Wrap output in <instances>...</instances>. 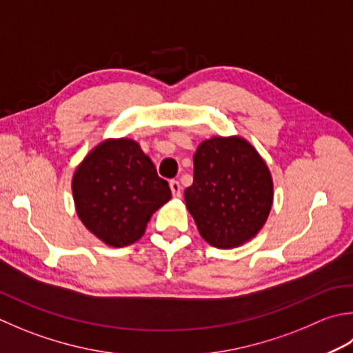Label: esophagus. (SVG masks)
Instances as JSON below:
<instances>
[{
	"mask_svg": "<svg viewBox=\"0 0 353 353\" xmlns=\"http://www.w3.org/2000/svg\"><path fill=\"white\" fill-rule=\"evenodd\" d=\"M170 188H171L172 196H174V197H181V190H182L181 183H179L177 181H171V182H170Z\"/></svg>",
	"mask_w": 353,
	"mask_h": 353,
	"instance_id": "1",
	"label": "esophagus"
}]
</instances>
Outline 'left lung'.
Segmentation results:
<instances>
[{
	"label": "left lung",
	"mask_w": 353,
	"mask_h": 353,
	"mask_svg": "<svg viewBox=\"0 0 353 353\" xmlns=\"http://www.w3.org/2000/svg\"><path fill=\"white\" fill-rule=\"evenodd\" d=\"M272 196L271 174L252 145L241 137L199 145L185 203L210 245L232 248L254 237L266 222Z\"/></svg>",
	"instance_id": "1"
}]
</instances>
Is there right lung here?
Masks as SVG:
<instances>
[{"instance_id": "add662e5", "label": "right lung", "mask_w": 353, "mask_h": 353, "mask_svg": "<svg viewBox=\"0 0 353 353\" xmlns=\"http://www.w3.org/2000/svg\"><path fill=\"white\" fill-rule=\"evenodd\" d=\"M73 197L81 222L107 245L139 240L151 216L171 199L168 182L131 139L105 141L79 165Z\"/></svg>"}]
</instances>
